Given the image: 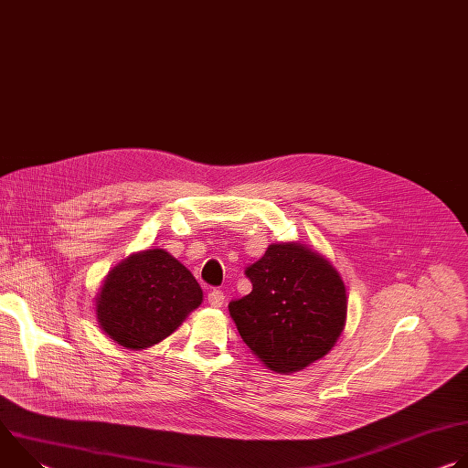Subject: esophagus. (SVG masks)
<instances>
[{
  "mask_svg": "<svg viewBox=\"0 0 468 468\" xmlns=\"http://www.w3.org/2000/svg\"><path fill=\"white\" fill-rule=\"evenodd\" d=\"M224 300H226V296H224V292L218 291V289H213V291H209V294H207V302H209L211 307H222Z\"/></svg>",
  "mask_w": 468,
  "mask_h": 468,
  "instance_id": "obj_1",
  "label": "esophagus"
}]
</instances>
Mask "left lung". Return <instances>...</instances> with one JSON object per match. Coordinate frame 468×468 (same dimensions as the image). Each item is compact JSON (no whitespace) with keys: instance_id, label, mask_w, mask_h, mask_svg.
I'll list each match as a JSON object with an SVG mask.
<instances>
[{"instance_id":"1","label":"left lung","mask_w":468,"mask_h":468,"mask_svg":"<svg viewBox=\"0 0 468 468\" xmlns=\"http://www.w3.org/2000/svg\"><path fill=\"white\" fill-rule=\"evenodd\" d=\"M251 292L229 302L246 346L276 372L324 357L346 324L348 298L333 264L300 242H280L246 269Z\"/></svg>"}]
</instances>
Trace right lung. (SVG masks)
Listing matches in <instances>:
<instances>
[{
  "instance_id": "right-lung-1",
  "label": "right lung",
  "mask_w": 468,
  "mask_h": 468,
  "mask_svg": "<svg viewBox=\"0 0 468 468\" xmlns=\"http://www.w3.org/2000/svg\"><path fill=\"white\" fill-rule=\"evenodd\" d=\"M202 300V287L186 266L155 248L114 266L96 298V314L116 345L144 350L166 339Z\"/></svg>"
}]
</instances>
